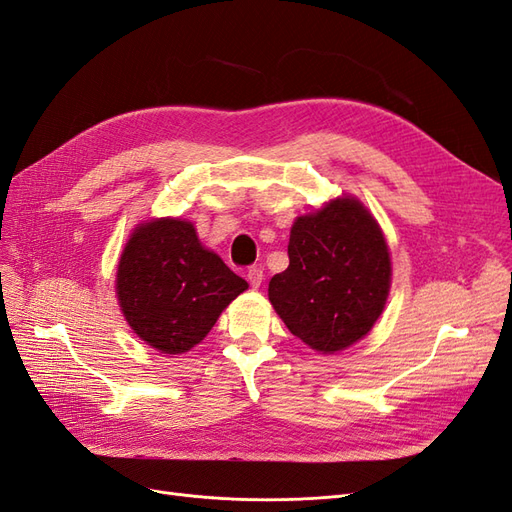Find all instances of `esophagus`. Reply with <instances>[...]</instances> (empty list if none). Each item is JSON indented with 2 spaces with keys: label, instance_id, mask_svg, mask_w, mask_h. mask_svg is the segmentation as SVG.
<instances>
[{
  "label": "esophagus",
  "instance_id": "esophagus-1",
  "mask_svg": "<svg viewBox=\"0 0 512 512\" xmlns=\"http://www.w3.org/2000/svg\"><path fill=\"white\" fill-rule=\"evenodd\" d=\"M247 280H250L252 288H260L262 280H265V273H262L260 267H252L250 271H247Z\"/></svg>",
  "mask_w": 512,
  "mask_h": 512
}]
</instances>
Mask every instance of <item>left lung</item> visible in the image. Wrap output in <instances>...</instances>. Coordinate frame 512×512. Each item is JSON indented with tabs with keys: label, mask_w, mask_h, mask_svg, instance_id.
Instances as JSON below:
<instances>
[{
	"label": "left lung",
	"mask_w": 512,
	"mask_h": 512,
	"mask_svg": "<svg viewBox=\"0 0 512 512\" xmlns=\"http://www.w3.org/2000/svg\"><path fill=\"white\" fill-rule=\"evenodd\" d=\"M290 265L269 282V301L288 331L333 354L363 339L391 288L389 245L361 200L335 198L294 220Z\"/></svg>",
	"instance_id": "1"
}]
</instances>
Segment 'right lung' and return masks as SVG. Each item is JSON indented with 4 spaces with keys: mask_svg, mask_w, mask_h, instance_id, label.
<instances>
[{
    "mask_svg": "<svg viewBox=\"0 0 512 512\" xmlns=\"http://www.w3.org/2000/svg\"><path fill=\"white\" fill-rule=\"evenodd\" d=\"M117 299L132 331L164 354L203 342L247 282L203 247L192 222L138 224L117 265Z\"/></svg>",
    "mask_w": 512,
    "mask_h": 512,
    "instance_id": "add662e5",
    "label": "right lung"
}]
</instances>
